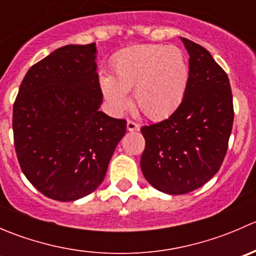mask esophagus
I'll return each mask as SVG.
<instances>
[{
    "mask_svg": "<svg viewBox=\"0 0 256 256\" xmlns=\"http://www.w3.org/2000/svg\"><path fill=\"white\" fill-rule=\"evenodd\" d=\"M126 126H128V131H138L140 130V125L132 120H128V124H126Z\"/></svg>",
    "mask_w": 256,
    "mask_h": 256,
    "instance_id": "obj_1",
    "label": "esophagus"
}]
</instances>
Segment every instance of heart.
Segmentation results:
<instances>
[{
    "mask_svg": "<svg viewBox=\"0 0 256 256\" xmlns=\"http://www.w3.org/2000/svg\"><path fill=\"white\" fill-rule=\"evenodd\" d=\"M112 76L100 78V89L115 112L128 109L126 92H134L138 109L158 120L180 106L190 70L186 56L174 46L144 44L125 49L112 62Z\"/></svg>",
    "mask_w": 256,
    "mask_h": 256,
    "instance_id": "1",
    "label": "heart"
}]
</instances>
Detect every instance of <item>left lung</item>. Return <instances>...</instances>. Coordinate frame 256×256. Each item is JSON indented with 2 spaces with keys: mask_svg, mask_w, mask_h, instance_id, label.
Here are the masks:
<instances>
[{
  "mask_svg": "<svg viewBox=\"0 0 256 256\" xmlns=\"http://www.w3.org/2000/svg\"><path fill=\"white\" fill-rule=\"evenodd\" d=\"M180 40L190 54L184 98L168 118L141 128L146 141L142 174L152 187L167 194L192 192L219 171L234 120L226 73L207 49Z\"/></svg>",
  "mask_w": 256,
  "mask_h": 256,
  "instance_id": "8db88e82",
  "label": "left lung"
}]
</instances>
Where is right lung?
Segmentation results:
<instances>
[{
  "instance_id": "right-lung-1",
  "label": "right lung",
  "mask_w": 256,
  "mask_h": 256,
  "mask_svg": "<svg viewBox=\"0 0 256 256\" xmlns=\"http://www.w3.org/2000/svg\"><path fill=\"white\" fill-rule=\"evenodd\" d=\"M96 46L69 44L32 66L14 105V148L27 180L46 197L72 202L106 174L126 121L100 112Z\"/></svg>"
}]
</instances>
